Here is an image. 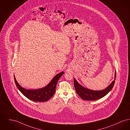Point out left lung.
I'll list each match as a JSON object with an SVG mask.
<instances>
[{"label":"left lung","instance_id":"left-lung-1","mask_svg":"<svg viewBox=\"0 0 130 130\" xmlns=\"http://www.w3.org/2000/svg\"><path fill=\"white\" fill-rule=\"evenodd\" d=\"M116 78V72L115 73V80L104 90L100 91L92 90L86 88L79 84L75 78L74 79V84L77 94L84 100L94 101L99 99L105 96L113 88Z\"/></svg>","mask_w":130,"mask_h":130}]
</instances>
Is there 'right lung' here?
Listing matches in <instances>:
<instances>
[{
    "label": "right lung",
    "instance_id": "obj_1",
    "mask_svg": "<svg viewBox=\"0 0 130 130\" xmlns=\"http://www.w3.org/2000/svg\"><path fill=\"white\" fill-rule=\"evenodd\" d=\"M63 74L64 72H60L54 76L50 84L46 87L36 90H27L24 89L18 84L15 76L14 79L15 85L19 90L27 98L34 102H45L50 99L54 94L57 83Z\"/></svg>",
    "mask_w": 130,
    "mask_h": 130
}]
</instances>
